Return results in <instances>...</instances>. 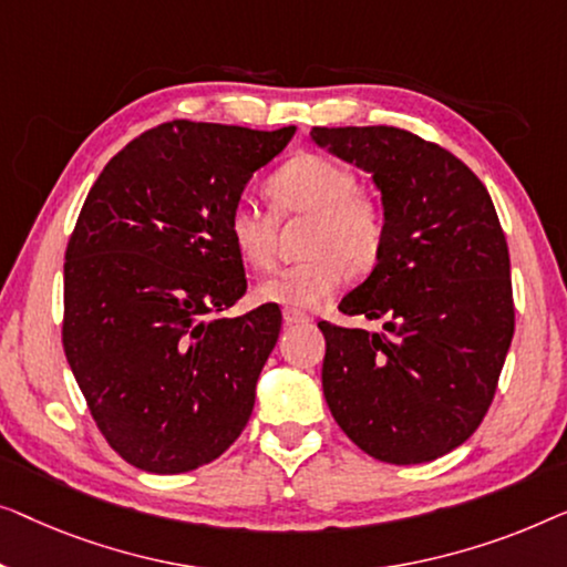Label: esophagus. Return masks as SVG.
Masks as SVG:
<instances>
[{
  "label": "esophagus",
  "instance_id": "obj_1",
  "mask_svg": "<svg viewBox=\"0 0 567 567\" xmlns=\"http://www.w3.org/2000/svg\"><path fill=\"white\" fill-rule=\"evenodd\" d=\"M282 316H285L287 326H310V323H313V318L300 313V310H292V308H285Z\"/></svg>",
  "mask_w": 567,
  "mask_h": 567
}]
</instances>
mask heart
<instances>
[{"instance_id":"obj_1","label":"heart","mask_w":567,"mask_h":567,"mask_svg":"<svg viewBox=\"0 0 567 567\" xmlns=\"http://www.w3.org/2000/svg\"><path fill=\"white\" fill-rule=\"evenodd\" d=\"M347 164L321 154H300L267 179V197L280 218H308L300 265L285 267L259 285V298L292 310L323 306L347 280L378 265L385 246V210L362 193ZM275 215L238 200L226 230L246 267L265 272L275 261Z\"/></svg>"}]
</instances>
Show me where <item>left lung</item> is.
Returning <instances> with one entry per match:
<instances>
[{
  "mask_svg": "<svg viewBox=\"0 0 567 567\" xmlns=\"http://www.w3.org/2000/svg\"><path fill=\"white\" fill-rule=\"evenodd\" d=\"M310 138L370 172L385 210L378 265L339 306L385 323H318L326 403L370 457L432 462L481 426L512 347V265L496 207L457 156L401 127H313Z\"/></svg>",
  "mask_w": 567,
  "mask_h": 567,
  "instance_id": "left-lung-1",
  "label": "left lung"
}]
</instances>
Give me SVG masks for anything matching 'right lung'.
I'll use <instances>...</instances> for the list:
<instances>
[{
  "instance_id": "1",
  "label": "right lung",
  "mask_w": 567,
  "mask_h": 567,
  "mask_svg": "<svg viewBox=\"0 0 567 567\" xmlns=\"http://www.w3.org/2000/svg\"><path fill=\"white\" fill-rule=\"evenodd\" d=\"M295 135L172 121L110 158L63 265V352L125 462L177 475L220 457L254 411L277 344L275 302L220 318L246 292L226 220Z\"/></svg>"
}]
</instances>
